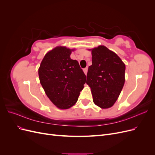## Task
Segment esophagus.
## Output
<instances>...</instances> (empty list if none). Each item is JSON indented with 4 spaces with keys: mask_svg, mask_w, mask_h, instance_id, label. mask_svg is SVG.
Listing matches in <instances>:
<instances>
[{
    "mask_svg": "<svg viewBox=\"0 0 155 155\" xmlns=\"http://www.w3.org/2000/svg\"><path fill=\"white\" fill-rule=\"evenodd\" d=\"M87 71H88V67H86V68H85L83 69V72H84V73L85 74V75H87Z\"/></svg>",
    "mask_w": 155,
    "mask_h": 155,
    "instance_id": "1",
    "label": "esophagus"
}]
</instances>
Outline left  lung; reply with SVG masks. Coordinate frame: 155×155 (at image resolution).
<instances>
[{
	"mask_svg": "<svg viewBox=\"0 0 155 155\" xmlns=\"http://www.w3.org/2000/svg\"><path fill=\"white\" fill-rule=\"evenodd\" d=\"M92 50V65L87 75L94 104L101 109L114 104L125 83V65L118 55L105 46Z\"/></svg>",
	"mask_w": 155,
	"mask_h": 155,
	"instance_id": "8db88e82",
	"label": "left lung"
}]
</instances>
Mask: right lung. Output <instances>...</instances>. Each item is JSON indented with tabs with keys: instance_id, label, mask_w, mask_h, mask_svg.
<instances>
[{
	"instance_id": "right-lung-1",
	"label": "right lung",
	"mask_w": 155,
	"mask_h": 155,
	"mask_svg": "<svg viewBox=\"0 0 155 155\" xmlns=\"http://www.w3.org/2000/svg\"><path fill=\"white\" fill-rule=\"evenodd\" d=\"M71 50L57 46L46 54L39 68L40 83L50 101L61 109L72 107L84 88L86 76Z\"/></svg>"
}]
</instances>
